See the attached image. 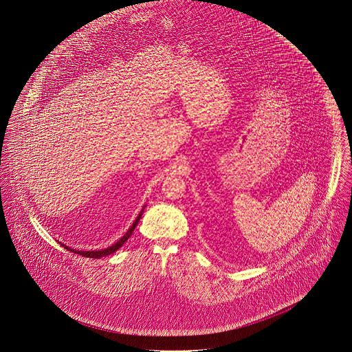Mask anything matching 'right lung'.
<instances>
[{"label":"right lung","mask_w":352,"mask_h":352,"mask_svg":"<svg viewBox=\"0 0 352 352\" xmlns=\"http://www.w3.org/2000/svg\"><path fill=\"white\" fill-rule=\"evenodd\" d=\"M142 213H143V210L139 213V216L136 217L135 221H134V223L131 225V228L127 230V233L118 241V243H113L112 246H109L107 249H103V250H88V252H85V250H76V249H71L69 246H67V245H64V243H61L67 250H69V252H74V253H78V254H80V256H84V257H89V258H100V257H104V256H109L111 253H113V252H116L123 243H126L129 239H130V236L133 234V232H134V229H135L136 225H138V222H139V219H140V217H142Z\"/></svg>","instance_id":"obj_1"}]
</instances>
